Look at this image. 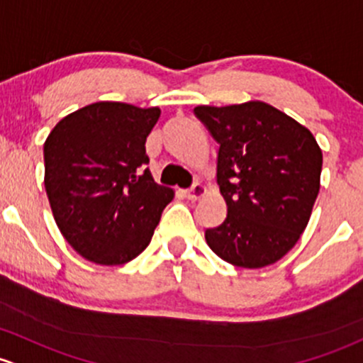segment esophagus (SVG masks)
<instances>
[{"label": "esophagus", "instance_id": "1", "mask_svg": "<svg viewBox=\"0 0 363 363\" xmlns=\"http://www.w3.org/2000/svg\"><path fill=\"white\" fill-rule=\"evenodd\" d=\"M204 196H206V186H204L203 183H196L192 189L185 190V197L190 201H199L201 197Z\"/></svg>", "mask_w": 363, "mask_h": 363}]
</instances>
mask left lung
Masks as SVG:
<instances>
[{"instance_id": "obj_1", "label": "left lung", "mask_w": 363, "mask_h": 363, "mask_svg": "<svg viewBox=\"0 0 363 363\" xmlns=\"http://www.w3.org/2000/svg\"><path fill=\"white\" fill-rule=\"evenodd\" d=\"M218 148L216 182L227 204L209 248L245 269L278 262L304 233L320 192L323 155L311 130L264 101L196 106Z\"/></svg>"}]
</instances>
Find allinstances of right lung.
Segmentation results:
<instances>
[{"instance_id":"add662e5","label":"right lung","mask_w":363,"mask_h":363,"mask_svg":"<svg viewBox=\"0 0 363 363\" xmlns=\"http://www.w3.org/2000/svg\"><path fill=\"white\" fill-rule=\"evenodd\" d=\"M157 106L99 101L66 115L43 145L45 190L71 248L99 265H122L148 246L169 186L155 183L145 143Z\"/></svg>"}]
</instances>
